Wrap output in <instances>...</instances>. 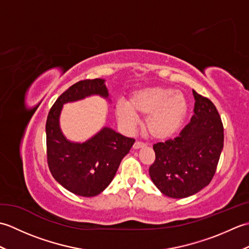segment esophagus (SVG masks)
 Returning <instances> with one entry per match:
<instances>
[{
    "instance_id": "esophagus-1",
    "label": "esophagus",
    "mask_w": 249,
    "mask_h": 249,
    "mask_svg": "<svg viewBox=\"0 0 249 249\" xmlns=\"http://www.w3.org/2000/svg\"><path fill=\"white\" fill-rule=\"evenodd\" d=\"M145 146V144L143 143V142H140V141H136L135 143H134V145H133V147L135 150H138V149H141V147H144Z\"/></svg>"
}]
</instances>
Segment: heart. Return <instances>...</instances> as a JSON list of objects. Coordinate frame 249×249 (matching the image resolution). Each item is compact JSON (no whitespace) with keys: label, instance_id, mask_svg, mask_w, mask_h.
Here are the masks:
<instances>
[{"label":"heart","instance_id":"b5f03b06","mask_svg":"<svg viewBox=\"0 0 249 249\" xmlns=\"http://www.w3.org/2000/svg\"><path fill=\"white\" fill-rule=\"evenodd\" d=\"M115 114L122 126L133 130L138 116H145L143 129L155 140H167L176 136L185 124L188 114V102L185 95L171 88H143L131 94L129 103L120 100Z\"/></svg>","mask_w":249,"mask_h":249}]
</instances>
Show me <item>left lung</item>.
<instances>
[{
  "mask_svg": "<svg viewBox=\"0 0 249 249\" xmlns=\"http://www.w3.org/2000/svg\"><path fill=\"white\" fill-rule=\"evenodd\" d=\"M194 115L178 137L153 145V183L170 198H186L208 186L224 147V126L209 98L193 89Z\"/></svg>",
  "mask_w": 249,
  "mask_h": 249,
  "instance_id": "1",
  "label": "left lung"
}]
</instances>
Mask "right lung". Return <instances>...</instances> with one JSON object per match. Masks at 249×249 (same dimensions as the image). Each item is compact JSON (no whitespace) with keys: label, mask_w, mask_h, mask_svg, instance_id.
<instances>
[{"label":"right lung","mask_w":249,"mask_h":249,"mask_svg":"<svg viewBox=\"0 0 249 249\" xmlns=\"http://www.w3.org/2000/svg\"><path fill=\"white\" fill-rule=\"evenodd\" d=\"M105 79L82 80L73 84L55 100L46 123L47 160L55 181L71 193L94 197L108 187L120 163L128 154L135 139L105 126L84 142L68 140L60 127L63 106L93 95L109 98Z\"/></svg>","instance_id":"right-lung-1"}]
</instances>
